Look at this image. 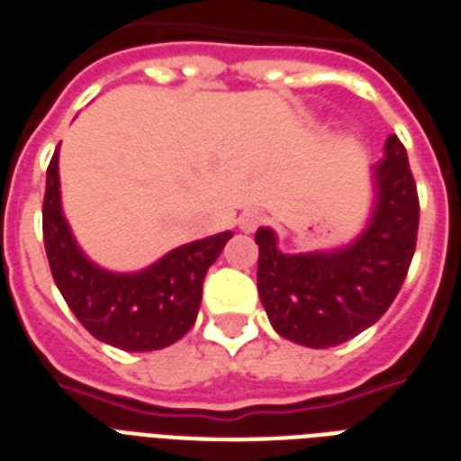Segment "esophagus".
Segmentation results:
<instances>
[{"label":"esophagus","mask_w":461,"mask_h":461,"mask_svg":"<svg viewBox=\"0 0 461 461\" xmlns=\"http://www.w3.org/2000/svg\"><path fill=\"white\" fill-rule=\"evenodd\" d=\"M263 222H266V217L258 210H244L241 217H239V227L244 231H256Z\"/></svg>","instance_id":"1"}]
</instances>
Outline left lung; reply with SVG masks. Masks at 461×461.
<instances>
[{
    "instance_id": "obj_1",
    "label": "left lung",
    "mask_w": 461,
    "mask_h": 461,
    "mask_svg": "<svg viewBox=\"0 0 461 461\" xmlns=\"http://www.w3.org/2000/svg\"><path fill=\"white\" fill-rule=\"evenodd\" d=\"M375 208L364 234L328 253L277 251L273 230L256 231L258 294L273 328L292 342L328 349L380 321L402 289L416 251L419 194L397 136L373 167Z\"/></svg>"
}]
</instances>
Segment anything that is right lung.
<instances>
[{"label":"right lung","mask_w":461,"mask_h":461,"mask_svg":"<svg viewBox=\"0 0 461 461\" xmlns=\"http://www.w3.org/2000/svg\"><path fill=\"white\" fill-rule=\"evenodd\" d=\"M42 239L54 285L83 328L117 349L155 351L194 328L205 273L231 231L179 246L140 273H107L83 256L64 220L57 150L47 167Z\"/></svg>","instance_id":"obj_1"}]
</instances>
